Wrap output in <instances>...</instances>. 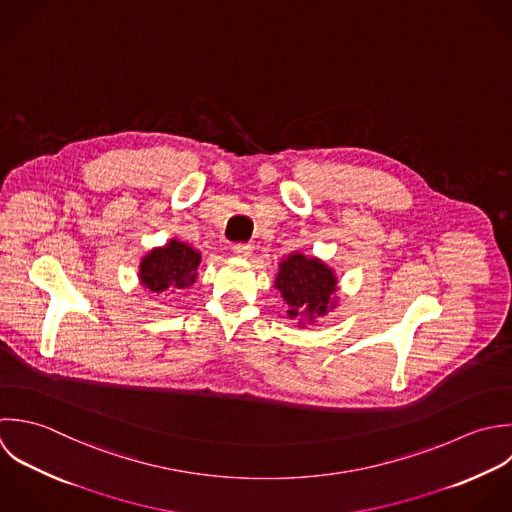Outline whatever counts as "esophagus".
<instances>
[{"label": "esophagus", "instance_id": "34e87169", "mask_svg": "<svg viewBox=\"0 0 512 512\" xmlns=\"http://www.w3.org/2000/svg\"><path fill=\"white\" fill-rule=\"evenodd\" d=\"M251 251H253V247L247 245V243H237V245H233V253H235L237 257L247 259V257H251Z\"/></svg>", "mask_w": 512, "mask_h": 512}]
</instances>
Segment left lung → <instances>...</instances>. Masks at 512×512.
I'll return each instance as SVG.
<instances>
[{"mask_svg":"<svg viewBox=\"0 0 512 512\" xmlns=\"http://www.w3.org/2000/svg\"><path fill=\"white\" fill-rule=\"evenodd\" d=\"M337 283L335 271L325 261L293 251L281 259L273 287L287 303L289 319L305 327L337 307Z\"/></svg>","mask_w":512,"mask_h":512,"instance_id":"obj_1","label":"left lung"}]
</instances>
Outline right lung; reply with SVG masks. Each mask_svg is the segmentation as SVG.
Returning <instances> with one entry per match:
<instances>
[{
	"mask_svg": "<svg viewBox=\"0 0 512 512\" xmlns=\"http://www.w3.org/2000/svg\"><path fill=\"white\" fill-rule=\"evenodd\" d=\"M201 253L179 239L151 249L139 263V283L151 293L189 289L197 281Z\"/></svg>",
	"mask_w": 512,
	"mask_h": 512,
	"instance_id": "right-lung-1",
	"label": "right lung"
}]
</instances>
